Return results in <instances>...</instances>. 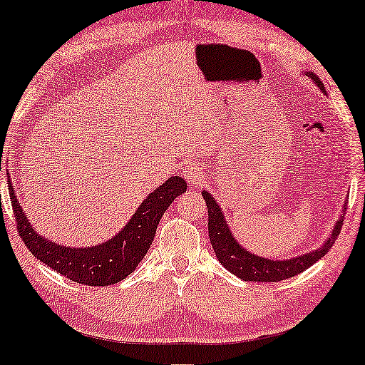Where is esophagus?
<instances>
[{
  "label": "esophagus",
  "instance_id": "34e87169",
  "mask_svg": "<svg viewBox=\"0 0 365 365\" xmlns=\"http://www.w3.org/2000/svg\"><path fill=\"white\" fill-rule=\"evenodd\" d=\"M182 175L187 179L189 184H192V186H197V184L204 179V171H202L200 166L197 165H187L186 168L182 170Z\"/></svg>",
  "mask_w": 365,
  "mask_h": 365
}]
</instances>
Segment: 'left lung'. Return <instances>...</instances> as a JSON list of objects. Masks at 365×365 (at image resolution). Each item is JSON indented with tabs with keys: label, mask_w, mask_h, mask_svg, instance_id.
Masks as SVG:
<instances>
[{
	"label": "left lung",
	"mask_w": 365,
	"mask_h": 365,
	"mask_svg": "<svg viewBox=\"0 0 365 365\" xmlns=\"http://www.w3.org/2000/svg\"><path fill=\"white\" fill-rule=\"evenodd\" d=\"M307 76L317 83L322 92H327L324 83H322L317 76L312 73H307ZM202 195H204L208 210V236H210V242L215 254H217V259L226 270H230L232 274H236L237 278L244 279V282L274 283L282 282V279L286 278L296 277V274L307 270L309 267H312L315 262L322 259V257L331 249L344 222L343 217L339 218L338 223L334 225L331 236L327 239L324 246L314 250V252L299 255L296 257V259L289 260H268L262 259L259 255L250 254L239 246L236 239L231 235L230 226L225 222L222 208L218 207L217 202L213 200V197L205 192V190L202 192Z\"/></svg>",
	"instance_id": "left-lung-1"
}]
</instances>
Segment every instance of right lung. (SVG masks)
Masks as SVG:
<instances>
[{"label":"right lung","instance_id":"add662e5","mask_svg":"<svg viewBox=\"0 0 365 365\" xmlns=\"http://www.w3.org/2000/svg\"><path fill=\"white\" fill-rule=\"evenodd\" d=\"M8 184L17 231L27 249L59 274L87 286L115 284L133 273L150 249L155 231L166 208L187 189L182 178H170L158 189H155V192L147 195L124 230L115 237L95 247L74 249L58 246L38 236L16 199L13 184L11 181Z\"/></svg>","mask_w":365,"mask_h":365}]
</instances>
